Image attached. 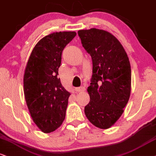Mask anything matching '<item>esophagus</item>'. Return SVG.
Returning a JSON list of instances; mask_svg holds the SVG:
<instances>
[{
    "label": "esophagus",
    "mask_w": 156,
    "mask_h": 156,
    "mask_svg": "<svg viewBox=\"0 0 156 156\" xmlns=\"http://www.w3.org/2000/svg\"><path fill=\"white\" fill-rule=\"evenodd\" d=\"M75 90H76L77 93L83 92L85 90V88L83 87V86H82V87H79V88H75Z\"/></svg>",
    "instance_id": "34e87169"
}]
</instances>
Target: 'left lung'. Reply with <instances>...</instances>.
<instances>
[{
    "mask_svg": "<svg viewBox=\"0 0 156 156\" xmlns=\"http://www.w3.org/2000/svg\"><path fill=\"white\" fill-rule=\"evenodd\" d=\"M93 62L91 83L88 87L90 101L85 114L100 129H109L119 119L131 93V67L125 49L118 39L102 29L78 31Z\"/></svg>",
    "mask_w": 156,
    "mask_h": 156,
    "instance_id": "1",
    "label": "left lung"
}]
</instances>
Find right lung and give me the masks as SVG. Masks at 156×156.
<instances>
[{
    "mask_svg": "<svg viewBox=\"0 0 156 156\" xmlns=\"http://www.w3.org/2000/svg\"><path fill=\"white\" fill-rule=\"evenodd\" d=\"M75 31H60L41 39L31 51L23 75V93L29 113L39 129L50 133L66 118L70 93L58 78L65 47Z\"/></svg>",
    "mask_w": 156,
    "mask_h": 156,
    "instance_id": "1",
    "label": "right lung"
}]
</instances>
